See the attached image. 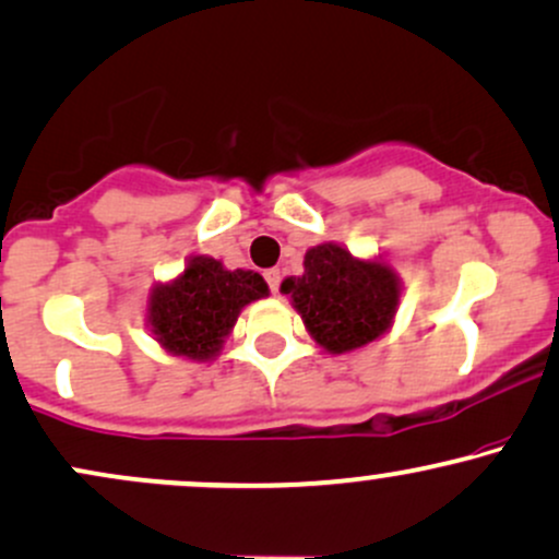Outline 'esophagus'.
<instances>
[{"label": "esophagus", "instance_id": "1", "mask_svg": "<svg viewBox=\"0 0 559 559\" xmlns=\"http://www.w3.org/2000/svg\"><path fill=\"white\" fill-rule=\"evenodd\" d=\"M262 275H265V281H267V286H271V292H273V294L278 292V284H281V273L275 271V267H271V271H265V273H262Z\"/></svg>", "mask_w": 559, "mask_h": 559}]
</instances>
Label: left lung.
<instances>
[{
	"instance_id": "left-lung-1",
	"label": "left lung",
	"mask_w": 559,
	"mask_h": 559,
	"mask_svg": "<svg viewBox=\"0 0 559 559\" xmlns=\"http://www.w3.org/2000/svg\"><path fill=\"white\" fill-rule=\"evenodd\" d=\"M281 292L292 297L307 333L331 355H344L391 329L402 281L386 260L355 258L329 241L307 249L305 273L288 275Z\"/></svg>"
}]
</instances>
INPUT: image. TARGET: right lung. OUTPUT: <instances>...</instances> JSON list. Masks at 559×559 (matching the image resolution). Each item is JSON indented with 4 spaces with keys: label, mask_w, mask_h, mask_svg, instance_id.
Here are the masks:
<instances>
[{
    "label": "right lung",
    "mask_w": 559,
    "mask_h": 559,
    "mask_svg": "<svg viewBox=\"0 0 559 559\" xmlns=\"http://www.w3.org/2000/svg\"><path fill=\"white\" fill-rule=\"evenodd\" d=\"M267 294L260 273L228 271L221 260L194 254L178 278L152 286L146 325L168 355L207 362L221 355L243 307Z\"/></svg>",
    "instance_id": "right-lung-1"
}]
</instances>
